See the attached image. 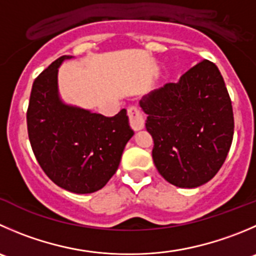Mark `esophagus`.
I'll use <instances>...</instances> for the list:
<instances>
[{"mask_svg":"<svg viewBox=\"0 0 256 256\" xmlns=\"http://www.w3.org/2000/svg\"><path fill=\"white\" fill-rule=\"evenodd\" d=\"M128 118H130V125L131 128L135 131L141 130L145 126V118H144V114L138 106H131L128 110Z\"/></svg>","mask_w":256,"mask_h":256,"instance_id":"34e87169","label":"esophagus"}]
</instances>
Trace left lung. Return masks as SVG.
Instances as JSON below:
<instances>
[{
  "label": "left lung",
  "mask_w": 256,
  "mask_h": 256,
  "mask_svg": "<svg viewBox=\"0 0 256 256\" xmlns=\"http://www.w3.org/2000/svg\"><path fill=\"white\" fill-rule=\"evenodd\" d=\"M140 106L154 140V164L166 181L191 188L216 175L232 142L234 114L215 64L202 60L178 82L144 96Z\"/></svg>",
  "instance_id": "obj_1"
}]
</instances>
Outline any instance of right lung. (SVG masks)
Wrapping results in <instances>:
<instances>
[{
  "label": "right lung",
  "mask_w": 256,
  "mask_h": 256,
  "mask_svg": "<svg viewBox=\"0 0 256 256\" xmlns=\"http://www.w3.org/2000/svg\"><path fill=\"white\" fill-rule=\"evenodd\" d=\"M72 56H61L34 81L27 108L32 151L47 176L75 194H91L112 178L134 131L126 110L106 118L60 98L58 68Z\"/></svg>",
  "instance_id": "obj_1"
}]
</instances>
